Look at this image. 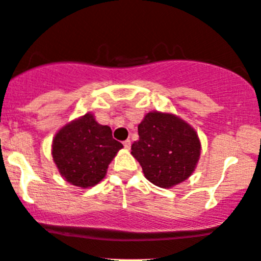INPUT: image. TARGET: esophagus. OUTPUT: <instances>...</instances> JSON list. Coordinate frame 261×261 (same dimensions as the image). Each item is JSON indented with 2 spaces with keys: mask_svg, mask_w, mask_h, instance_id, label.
Returning <instances> with one entry per match:
<instances>
[{
  "mask_svg": "<svg viewBox=\"0 0 261 261\" xmlns=\"http://www.w3.org/2000/svg\"><path fill=\"white\" fill-rule=\"evenodd\" d=\"M123 144H124V147H125V148H127V149H129L130 146H132V143H130L129 139H127V141L123 142Z\"/></svg>",
  "mask_w": 261,
  "mask_h": 261,
  "instance_id": "34e87169",
  "label": "esophagus"
}]
</instances>
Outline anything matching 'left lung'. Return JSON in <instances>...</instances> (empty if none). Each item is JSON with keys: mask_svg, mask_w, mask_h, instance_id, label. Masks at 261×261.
Returning a JSON list of instances; mask_svg holds the SVG:
<instances>
[{"mask_svg": "<svg viewBox=\"0 0 261 261\" xmlns=\"http://www.w3.org/2000/svg\"><path fill=\"white\" fill-rule=\"evenodd\" d=\"M132 154L153 185L171 189L195 171L201 143L192 127L171 113L149 112L138 125Z\"/></svg>", "mask_w": 261, "mask_h": 261, "instance_id": "obj_1", "label": "left lung"}]
</instances>
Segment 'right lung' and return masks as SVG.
Returning <instances> with one entry per match:
<instances>
[{"mask_svg":"<svg viewBox=\"0 0 261 261\" xmlns=\"http://www.w3.org/2000/svg\"><path fill=\"white\" fill-rule=\"evenodd\" d=\"M123 148L108 125L99 124L93 114L64 125L53 139L54 162L61 176L74 186H95L106 177L109 163Z\"/></svg>","mask_w":261,"mask_h":261,"instance_id":"1","label":"right lung"}]
</instances>
